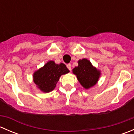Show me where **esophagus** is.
Segmentation results:
<instances>
[{"label":"esophagus","instance_id":"esophagus-1","mask_svg":"<svg viewBox=\"0 0 134 134\" xmlns=\"http://www.w3.org/2000/svg\"><path fill=\"white\" fill-rule=\"evenodd\" d=\"M67 67L68 68V69L69 70V71H71V63H68V64L67 65Z\"/></svg>","mask_w":134,"mask_h":134}]
</instances>
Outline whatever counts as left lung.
<instances>
[{"label": "left lung", "mask_w": 134, "mask_h": 134, "mask_svg": "<svg viewBox=\"0 0 134 134\" xmlns=\"http://www.w3.org/2000/svg\"><path fill=\"white\" fill-rule=\"evenodd\" d=\"M77 79L84 88L89 89L97 83L99 78L100 71L93 67L91 62L87 59L78 61V66L72 69Z\"/></svg>", "instance_id": "1"}]
</instances>
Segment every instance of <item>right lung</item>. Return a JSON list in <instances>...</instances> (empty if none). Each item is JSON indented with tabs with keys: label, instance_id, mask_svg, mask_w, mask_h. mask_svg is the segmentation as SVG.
Returning <instances> with one entry per match:
<instances>
[{
	"label": "right lung",
	"instance_id": "right-lung-1",
	"mask_svg": "<svg viewBox=\"0 0 134 134\" xmlns=\"http://www.w3.org/2000/svg\"><path fill=\"white\" fill-rule=\"evenodd\" d=\"M69 72V70L63 63L56 64L53 61H50L34 72V82L40 90L48 93L55 88L61 75Z\"/></svg>",
	"mask_w": 134,
	"mask_h": 134
}]
</instances>
